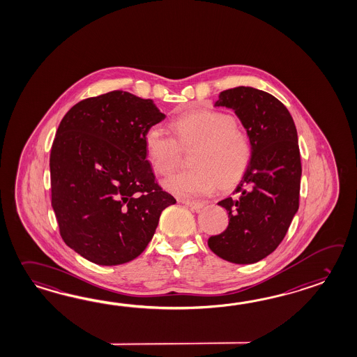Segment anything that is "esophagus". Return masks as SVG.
<instances>
[{
	"instance_id": "obj_1",
	"label": "esophagus",
	"mask_w": 357,
	"mask_h": 357,
	"mask_svg": "<svg viewBox=\"0 0 357 357\" xmlns=\"http://www.w3.org/2000/svg\"><path fill=\"white\" fill-rule=\"evenodd\" d=\"M181 202L184 204L185 206L190 207L192 210H196L198 211L199 208H202L204 207V204L202 202H196V201H188V199H181Z\"/></svg>"
}]
</instances>
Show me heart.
Returning a JSON list of instances; mask_svg holds the SVG:
<instances>
[{"label":"heart","instance_id":"heart-1","mask_svg":"<svg viewBox=\"0 0 357 357\" xmlns=\"http://www.w3.org/2000/svg\"><path fill=\"white\" fill-rule=\"evenodd\" d=\"M174 139L158 127L143 135L146 159L158 175L167 176L178 162V146L195 144L190 155L192 169L164 183L170 193L179 197L204 196L222 184L238 181L250 165L252 147L250 137L225 112L195 110L184 112L170 123Z\"/></svg>","mask_w":357,"mask_h":357}]
</instances>
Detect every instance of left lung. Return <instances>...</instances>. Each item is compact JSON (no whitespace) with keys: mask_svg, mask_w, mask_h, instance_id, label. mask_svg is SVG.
Instances as JSON below:
<instances>
[{"mask_svg":"<svg viewBox=\"0 0 357 357\" xmlns=\"http://www.w3.org/2000/svg\"><path fill=\"white\" fill-rule=\"evenodd\" d=\"M215 106L233 109L251 141L252 156L242 181L218 205L229 225L208 238L222 260L254 264L275 251L298 210L301 158L294 119L283 103L252 87L222 91Z\"/></svg>","mask_w":357,"mask_h":357,"instance_id":"8db88e82","label":"left lung"}]
</instances>
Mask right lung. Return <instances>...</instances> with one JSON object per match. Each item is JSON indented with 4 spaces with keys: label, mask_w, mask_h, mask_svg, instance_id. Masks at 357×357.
I'll return each mask as SVG.
<instances>
[{
    "label": "right lung",
    "mask_w": 357,
    "mask_h": 357,
    "mask_svg": "<svg viewBox=\"0 0 357 357\" xmlns=\"http://www.w3.org/2000/svg\"><path fill=\"white\" fill-rule=\"evenodd\" d=\"M165 119L152 100L111 91L74 105L50 155L51 205L63 242L88 261H132L150 243L164 208L143 135Z\"/></svg>",
    "instance_id": "right-lung-1"
}]
</instances>
